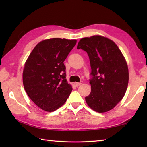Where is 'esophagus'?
Masks as SVG:
<instances>
[{
    "instance_id": "1",
    "label": "esophagus",
    "mask_w": 147,
    "mask_h": 147,
    "mask_svg": "<svg viewBox=\"0 0 147 147\" xmlns=\"http://www.w3.org/2000/svg\"><path fill=\"white\" fill-rule=\"evenodd\" d=\"M82 85V83H75V85H76V86H79L80 85Z\"/></svg>"
}]
</instances>
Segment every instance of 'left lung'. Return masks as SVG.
<instances>
[{
	"mask_svg": "<svg viewBox=\"0 0 147 147\" xmlns=\"http://www.w3.org/2000/svg\"><path fill=\"white\" fill-rule=\"evenodd\" d=\"M77 49L87 52L92 69L87 104L100 113L111 110L123 99L128 85V67L123 54L113 41L99 35L81 39Z\"/></svg>",
	"mask_w": 147,
	"mask_h": 147,
	"instance_id": "left-lung-1",
	"label": "left lung"
}]
</instances>
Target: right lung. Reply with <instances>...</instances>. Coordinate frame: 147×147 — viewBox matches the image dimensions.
<instances>
[{
  "instance_id": "obj_1",
  "label": "right lung",
  "mask_w": 147,
  "mask_h": 147,
  "mask_svg": "<svg viewBox=\"0 0 147 147\" xmlns=\"http://www.w3.org/2000/svg\"><path fill=\"white\" fill-rule=\"evenodd\" d=\"M76 40L52 38L38 43L26 61L23 73L28 96L42 110L53 112L66 102L72 86L66 80L64 61Z\"/></svg>"
}]
</instances>
